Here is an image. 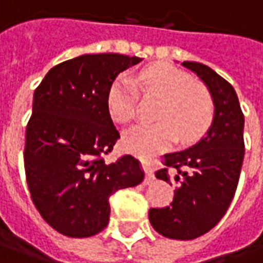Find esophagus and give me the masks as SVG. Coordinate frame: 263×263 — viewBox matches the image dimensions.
Returning a JSON list of instances; mask_svg holds the SVG:
<instances>
[{"label": "esophagus", "mask_w": 263, "mask_h": 263, "mask_svg": "<svg viewBox=\"0 0 263 263\" xmlns=\"http://www.w3.org/2000/svg\"><path fill=\"white\" fill-rule=\"evenodd\" d=\"M143 170H145V174H146V181H152L154 180V168L151 164H147V162H143Z\"/></svg>", "instance_id": "esophagus-1"}]
</instances>
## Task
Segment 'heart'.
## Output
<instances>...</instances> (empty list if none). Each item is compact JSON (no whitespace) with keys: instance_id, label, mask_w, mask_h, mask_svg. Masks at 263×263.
Listing matches in <instances>:
<instances>
[{"instance_id":"b5f03b06","label":"heart","mask_w":263,"mask_h":263,"mask_svg":"<svg viewBox=\"0 0 263 263\" xmlns=\"http://www.w3.org/2000/svg\"><path fill=\"white\" fill-rule=\"evenodd\" d=\"M139 86L162 98L155 124H139L123 135L124 151L151 158L173 146L180 139L186 145L203 133L212 117V101L205 87L193 83L189 74L168 64H154L140 71L136 82L120 76L109 87L108 111L112 120L126 124L137 112Z\"/></svg>"}]
</instances>
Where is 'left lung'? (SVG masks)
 <instances>
[{"label":"left lung","mask_w":263,"mask_h":263,"mask_svg":"<svg viewBox=\"0 0 263 263\" xmlns=\"http://www.w3.org/2000/svg\"><path fill=\"white\" fill-rule=\"evenodd\" d=\"M181 66L205 85L214 102L206 135L189 149L165 154L155 176L176 183L171 206L152 208L149 221L161 236L193 240L217 226L234 197L245 158V116L234 87L212 68L195 61Z\"/></svg>","instance_id":"obj_1"}]
</instances>
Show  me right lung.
<instances>
[{
    "label": "right lung",
    "mask_w": 263,
    "mask_h": 263,
    "mask_svg": "<svg viewBox=\"0 0 263 263\" xmlns=\"http://www.w3.org/2000/svg\"><path fill=\"white\" fill-rule=\"evenodd\" d=\"M139 57L85 54L52 67L33 93L26 127V180L36 209L67 237H90L109 221V196L143 181L136 158L106 164L120 133L108 111L116 77Z\"/></svg>",
    "instance_id": "add662e5"
}]
</instances>
